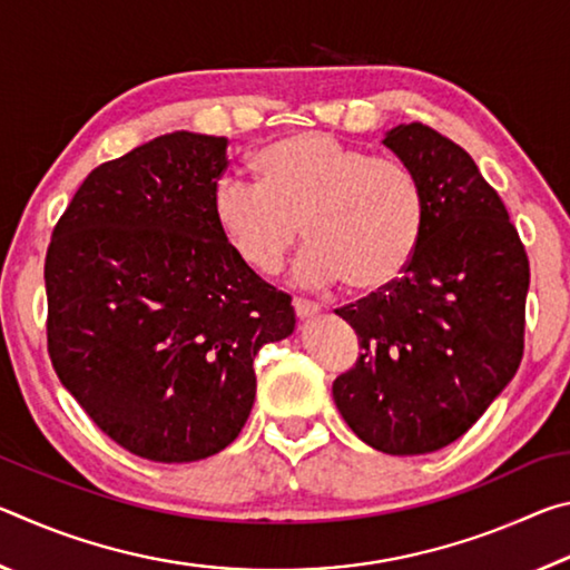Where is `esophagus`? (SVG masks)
<instances>
[{
	"mask_svg": "<svg viewBox=\"0 0 570 570\" xmlns=\"http://www.w3.org/2000/svg\"><path fill=\"white\" fill-rule=\"evenodd\" d=\"M294 312H296V316L298 320H312V316H316L320 314V306H316L314 302H306V298H294Z\"/></svg>",
	"mask_w": 570,
	"mask_h": 570,
	"instance_id": "esophagus-1",
	"label": "esophagus"
}]
</instances>
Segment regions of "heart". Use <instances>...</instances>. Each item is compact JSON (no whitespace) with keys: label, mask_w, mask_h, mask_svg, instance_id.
Listing matches in <instances>:
<instances>
[{"label":"heart","mask_w":570,"mask_h":570,"mask_svg":"<svg viewBox=\"0 0 570 570\" xmlns=\"http://www.w3.org/2000/svg\"><path fill=\"white\" fill-rule=\"evenodd\" d=\"M258 180L220 178L214 218L230 250L256 274H276L298 236V284L346 282L380 294L407 272L424 228V190L407 163L374 158L326 132H296L256 156Z\"/></svg>","instance_id":"1"}]
</instances>
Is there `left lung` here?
Returning a JSON list of instances; mask_svg holds the SVG:
<instances>
[{
	"mask_svg": "<svg viewBox=\"0 0 570 570\" xmlns=\"http://www.w3.org/2000/svg\"><path fill=\"white\" fill-rule=\"evenodd\" d=\"M382 142L417 173L424 228L397 282L336 308L362 354L332 394L370 448L428 455L465 435L515 377L530 266L503 200L458 142L422 122Z\"/></svg>",
	"mask_w": 570,
	"mask_h": 570,
	"instance_id": "1",
	"label": "left lung"
}]
</instances>
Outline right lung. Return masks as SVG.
Returning <instances> with one entry per match:
<instances>
[{
	"instance_id": "add662e5",
	"label": "right lung",
	"mask_w": 570,
	"mask_h": 570,
	"mask_svg": "<svg viewBox=\"0 0 570 570\" xmlns=\"http://www.w3.org/2000/svg\"><path fill=\"white\" fill-rule=\"evenodd\" d=\"M228 140L176 130L95 168L45 258L47 352L65 390L132 455L193 462L238 438L254 356L286 340L292 296L220 236Z\"/></svg>"
}]
</instances>
